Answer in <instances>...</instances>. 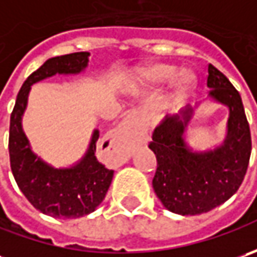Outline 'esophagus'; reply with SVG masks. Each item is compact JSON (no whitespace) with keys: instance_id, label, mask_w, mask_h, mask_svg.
I'll return each instance as SVG.
<instances>
[{"instance_id":"esophagus-1","label":"esophagus","mask_w":257,"mask_h":257,"mask_svg":"<svg viewBox=\"0 0 257 257\" xmlns=\"http://www.w3.org/2000/svg\"><path fill=\"white\" fill-rule=\"evenodd\" d=\"M144 132V124L140 118L139 111H130L125 120L118 128V139L123 142L125 146H134L140 142L142 134Z\"/></svg>"}]
</instances>
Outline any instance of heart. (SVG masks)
Listing matches in <instances>:
<instances>
[{"mask_svg": "<svg viewBox=\"0 0 257 257\" xmlns=\"http://www.w3.org/2000/svg\"><path fill=\"white\" fill-rule=\"evenodd\" d=\"M150 77L154 78V80H169V78H173L174 74H176V68L174 67H170V65H156L150 70ZM183 81L186 84H192L193 77L189 73L183 75Z\"/></svg>", "mask_w": 257, "mask_h": 257, "instance_id": "obj_1", "label": "heart"}]
</instances>
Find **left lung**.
Instances as JSON below:
<instances>
[{
  "mask_svg": "<svg viewBox=\"0 0 257 257\" xmlns=\"http://www.w3.org/2000/svg\"><path fill=\"white\" fill-rule=\"evenodd\" d=\"M207 73L210 95L230 108L224 144L214 152L192 153L183 142L190 111L166 117L149 144L157 159L154 193L167 210L183 216L210 212L230 199L242 184L252 152L240 94L214 65H207Z\"/></svg>",
  "mask_w": 257,
  "mask_h": 257,
  "instance_id": "8db88e82",
  "label": "left lung"
}]
</instances>
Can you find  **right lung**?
Listing matches in <instances>:
<instances>
[{
	"label": "right lung",
	"mask_w": 257,
	"mask_h": 257,
	"mask_svg": "<svg viewBox=\"0 0 257 257\" xmlns=\"http://www.w3.org/2000/svg\"><path fill=\"white\" fill-rule=\"evenodd\" d=\"M88 55L83 51L47 60L25 80L11 113L8 152L15 182L35 209L53 217L75 219L94 212L105 197L114 170H108L95 157L98 132H94L88 152L75 167L57 170L47 166L30 150L21 128V115L31 85L54 74L80 73L87 65Z\"/></svg>",
	"instance_id": "right-lung-1"
}]
</instances>
